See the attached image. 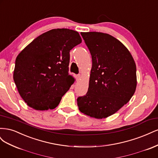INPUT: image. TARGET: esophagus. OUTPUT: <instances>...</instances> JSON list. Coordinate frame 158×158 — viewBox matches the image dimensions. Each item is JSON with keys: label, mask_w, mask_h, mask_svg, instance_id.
<instances>
[{"label": "esophagus", "mask_w": 158, "mask_h": 158, "mask_svg": "<svg viewBox=\"0 0 158 158\" xmlns=\"http://www.w3.org/2000/svg\"><path fill=\"white\" fill-rule=\"evenodd\" d=\"M82 77V76H81V74H77L76 76V79L77 80H79V79H80V78Z\"/></svg>", "instance_id": "esophagus-1"}]
</instances>
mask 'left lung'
Here are the masks:
<instances>
[{"mask_svg": "<svg viewBox=\"0 0 158 158\" xmlns=\"http://www.w3.org/2000/svg\"><path fill=\"white\" fill-rule=\"evenodd\" d=\"M92 59L88 92L77 99L80 111L96 118L112 115L136 88V67L121 41L102 32H81Z\"/></svg>", "mask_w": 158, "mask_h": 158, "instance_id": "1", "label": "left lung"}]
</instances>
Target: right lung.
<instances>
[{
	"label": "right lung",
	"instance_id": "right-lung-1",
	"mask_svg": "<svg viewBox=\"0 0 158 158\" xmlns=\"http://www.w3.org/2000/svg\"><path fill=\"white\" fill-rule=\"evenodd\" d=\"M82 42L79 33L62 28L38 36L18 55L14 81L28 106L53 109L74 83L69 74L70 51Z\"/></svg>",
	"mask_w": 158,
	"mask_h": 158
}]
</instances>
